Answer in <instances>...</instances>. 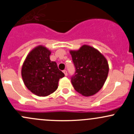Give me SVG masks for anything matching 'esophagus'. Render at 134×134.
I'll list each match as a JSON object with an SVG mask.
<instances>
[{
    "mask_svg": "<svg viewBox=\"0 0 134 134\" xmlns=\"http://www.w3.org/2000/svg\"><path fill=\"white\" fill-rule=\"evenodd\" d=\"M63 73H64L65 76H67V74H67V71H66V70H64V71H63Z\"/></svg>",
    "mask_w": 134,
    "mask_h": 134,
    "instance_id": "esophagus-1",
    "label": "esophagus"
}]
</instances>
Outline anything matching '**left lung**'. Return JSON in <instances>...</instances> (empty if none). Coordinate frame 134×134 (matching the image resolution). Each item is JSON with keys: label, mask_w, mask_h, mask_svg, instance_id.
<instances>
[{"label": "left lung", "mask_w": 134, "mask_h": 134, "mask_svg": "<svg viewBox=\"0 0 134 134\" xmlns=\"http://www.w3.org/2000/svg\"><path fill=\"white\" fill-rule=\"evenodd\" d=\"M76 68L71 83L77 92L84 96L96 94L108 76V62L96 49L83 45L77 51H70Z\"/></svg>", "instance_id": "1"}]
</instances>
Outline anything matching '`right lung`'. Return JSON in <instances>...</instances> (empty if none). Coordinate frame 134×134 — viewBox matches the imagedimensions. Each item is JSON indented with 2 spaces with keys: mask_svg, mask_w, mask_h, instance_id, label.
<instances>
[{
  "mask_svg": "<svg viewBox=\"0 0 134 134\" xmlns=\"http://www.w3.org/2000/svg\"><path fill=\"white\" fill-rule=\"evenodd\" d=\"M51 51L38 46L27 56L22 67V77L27 88L35 95L47 96L57 89L64 74L55 62L50 60Z\"/></svg>",
  "mask_w": 134,
  "mask_h": 134,
  "instance_id": "right-lung-1",
  "label": "right lung"
}]
</instances>
